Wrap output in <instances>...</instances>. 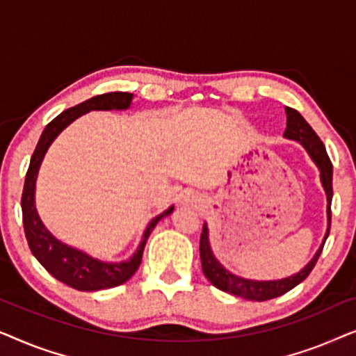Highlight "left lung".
<instances>
[{"mask_svg":"<svg viewBox=\"0 0 356 356\" xmlns=\"http://www.w3.org/2000/svg\"><path fill=\"white\" fill-rule=\"evenodd\" d=\"M286 129L284 136L289 139L298 140L303 144V147L308 150L311 159L314 160V163L318 165L321 170V181L327 194V216H329V228L325 233L324 243L327 240L329 232H330V222H332V211H330V204H332V162H330L327 152L323 140L319 139V136L314 133V129L306 123V120L301 116L295 108L286 106ZM323 246L319 248V251L316 252L313 261L305 267L303 270H300L298 274L286 277L284 280H270V282H256V280H246L241 277L232 275L230 272H227L223 267L218 264L216 257H213L211 246H209V236H207V227L204 225L201 233V243H199V252H201V262H202V272L207 277L209 282L217 289H220L227 293L241 296L245 300L251 301H266L277 298V296L286 293L291 289H295L296 285L301 284L306 277L311 274V270L314 269L316 262H318L321 252H323Z\"/></svg>","mask_w":356,"mask_h":356,"instance_id":"8db88e82","label":"left lung"}]
</instances>
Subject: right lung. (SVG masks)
Wrapping results in <instances>:
<instances>
[{"instance_id":"obj_1","label":"right lung","mask_w":356,"mask_h":356,"mask_svg":"<svg viewBox=\"0 0 356 356\" xmlns=\"http://www.w3.org/2000/svg\"><path fill=\"white\" fill-rule=\"evenodd\" d=\"M131 100H133V94H128V92H108V94L92 97L89 100L63 111V113L58 115L55 120H51L47 124V128L43 129L40 140H38L37 147L32 154L31 165H29L26 175L21 206L24 232H26L29 248H31L32 254L37 257V261L55 279L81 291L113 289V286H118L124 284L126 280H129L134 275V272L138 270L140 261H143V252L149 235L152 233L160 218L167 217L173 212V207H170L168 211H165L163 213L152 218V222L149 223L147 230L144 233V238L140 241L138 251L134 252V256L129 261L120 262V264H108V262L92 259V257L84 254V252L76 251L70 246L63 245V243L55 240L45 230V227L42 225L40 218L37 216L35 204H33L37 173L47 149L50 147L53 139L67 124L90 110H124L131 105Z\"/></svg>"}]
</instances>
